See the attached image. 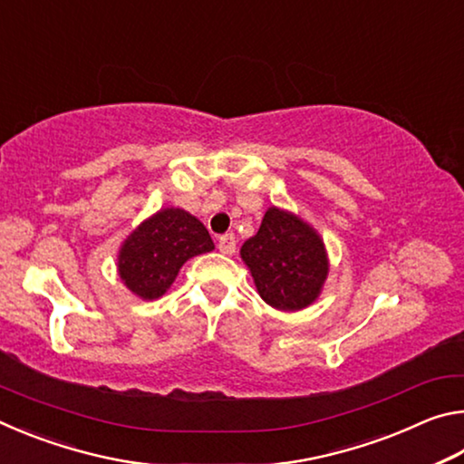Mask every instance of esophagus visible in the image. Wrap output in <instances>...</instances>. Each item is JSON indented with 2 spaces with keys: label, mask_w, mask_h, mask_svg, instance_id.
Wrapping results in <instances>:
<instances>
[{
  "label": "esophagus",
  "mask_w": 464,
  "mask_h": 464,
  "mask_svg": "<svg viewBox=\"0 0 464 464\" xmlns=\"http://www.w3.org/2000/svg\"><path fill=\"white\" fill-rule=\"evenodd\" d=\"M218 251L225 256L235 254V235L233 233H225L223 237H218Z\"/></svg>",
  "instance_id": "34e87169"
}]
</instances>
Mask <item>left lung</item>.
<instances>
[{
	"mask_svg": "<svg viewBox=\"0 0 464 464\" xmlns=\"http://www.w3.org/2000/svg\"><path fill=\"white\" fill-rule=\"evenodd\" d=\"M239 254L257 295L278 311L307 309L319 298L329 274L325 243L315 227L278 207L266 210L260 229Z\"/></svg>",
	"mask_w": 464,
	"mask_h": 464,
	"instance_id": "1",
	"label": "left lung"
}]
</instances>
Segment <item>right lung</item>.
I'll use <instances>...</instances> for the list:
<instances>
[{"instance_id": "right-lung-1", "label": "right lung", "mask_w": 464, "mask_h": 464, "mask_svg": "<svg viewBox=\"0 0 464 464\" xmlns=\"http://www.w3.org/2000/svg\"><path fill=\"white\" fill-rule=\"evenodd\" d=\"M215 249L198 218L168 207L145 218L122 241L116 270L122 285L143 301H155L174 285L178 272L194 256Z\"/></svg>"}]
</instances>
